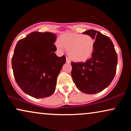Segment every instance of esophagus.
Wrapping results in <instances>:
<instances>
[{
  "label": "esophagus",
  "instance_id": "esophagus-1",
  "mask_svg": "<svg viewBox=\"0 0 131 131\" xmlns=\"http://www.w3.org/2000/svg\"><path fill=\"white\" fill-rule=\"evenodd\" d=\"M66 62H67V63H70V60L68 59V58H66Z\"/></svg>",
  "mask_w": 131,
  "mask_h": 131
}]
</instances>
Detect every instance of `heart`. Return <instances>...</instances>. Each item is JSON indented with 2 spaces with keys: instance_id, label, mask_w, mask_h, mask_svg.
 <instances>
[{
  "instance_id": "1",
  "label": "heart",
  "mask_w": 131,
  "mask_h": 131,
  "mask_svg": "<svg viewBox=\"0 0 131 131\" xmlns=\"http://www.w3.org/2000/svg\"><path fill=\"white\" fill-rule=\"evenodd\" d=\"M58 49H65L68 55L74 62H84L91 58L94 53L95 40L89 34L67 32L62 34L55 43Z\"/></svg>"
}]
</instances>
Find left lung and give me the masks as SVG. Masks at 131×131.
I'll list each match as a JSON object with an SVG mask.
<instances>
[{
    "label": "left lung",
    "instance_id": "1",
    "mask_svg": "<svg viewBox=\"0 0 131 131\" xmlns=\"http://www.w3.org/2000/svg\"><path fill=\"white\" fill-rule=\"evenodd\" d=\"M84 34L95 40L94 53L85 62H71V76L79 91L88 94L100 92L110 84L116 71L118 57L112 40L94 29Z\"/></svg>",
    "mask_w": 131,
    "mask_h": 131
}]
</instances>
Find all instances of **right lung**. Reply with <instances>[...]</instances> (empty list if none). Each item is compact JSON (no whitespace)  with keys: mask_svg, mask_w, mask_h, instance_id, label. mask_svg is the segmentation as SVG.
<instances>
[{"mask_svg":"<svg viewBox=\"0 0 131 131\" xmlns=\"http://www.w3.org/2000/svg\"><path fill=\"white\" fill-rule=\"evenodd\" d=\"M57 35L34 31L16 43L12 59L15 79L21 89L36 99L52 95L57 78L66 62L57 57L53 44Z\"/></svg>","mask_w":131,"mask_h":131,"instance_id":"obj_1","label":"right lung"}]
</instances>
